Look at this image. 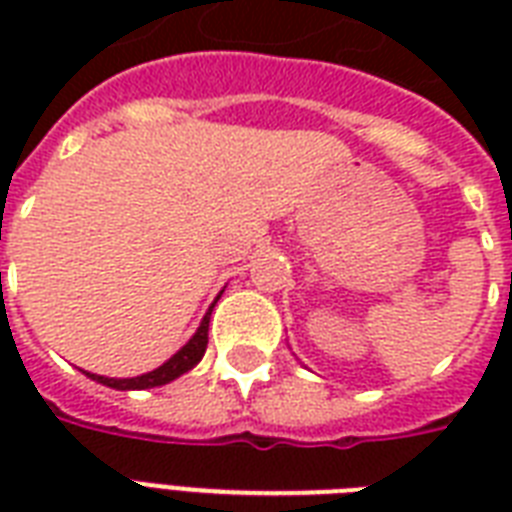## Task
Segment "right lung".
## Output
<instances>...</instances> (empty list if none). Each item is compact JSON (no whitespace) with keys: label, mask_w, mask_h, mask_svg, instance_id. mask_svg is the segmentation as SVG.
I'll list each match as a JSON object with an SVG mask.
<instances>
[{"label":"right lung","mask_w":512,"mask_h":512,"mask_svg":"<svg viewBox=\"0 0 512 512\" xmlns=\"http://www.w3.org/2000/svg\"><path fill=\"white\" fill-rule=\"evenodd\" d=\"M217 300H220V295H217ZM215 300V303H217ZM215 303L209 305V311L204 313V319H201L199 329L193 332V337L188 342H185L183 348L177 350L175 356L167 358L159 369H154V372H146L140 374V377H100V374H92V372H82L90 377V380L100 382V385H108V388L114 390H146V388H159V385H167V382L177 380L180 374H185L188 369H193V366L199 364L201 356H204V350H207V332H209V316H212V308H215Z\"/></svg>","instance_id":"obj_1"}]
</instances>
